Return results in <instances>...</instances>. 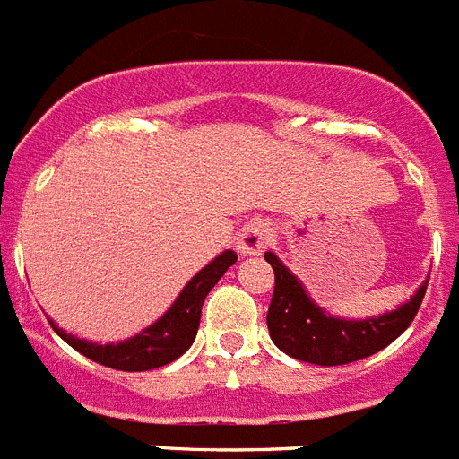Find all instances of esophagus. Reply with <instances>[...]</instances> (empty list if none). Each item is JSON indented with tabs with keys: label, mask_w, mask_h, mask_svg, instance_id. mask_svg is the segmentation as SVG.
<instances>
[{
	"label": "esophagus",
	"mask_w": 459,
	"mask_h": 459,
	"mask_svg": "<svg viewBox=\"0 0 459 459\" xmlns=\"http://www.w3.org/2000/svg\"><path fill=\"white\" fill-rule=\"evenodd\" d=\"M271 238H273V230L268 223L252 221L247 223V226L242 229L240 236H238L236 247L242 256H256V254H261L265 247H268Z\"/></svg>",
	"instance_id": "esophagus-1"
}]
</instances>
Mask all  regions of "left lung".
Listing matches in <instances>:
<instances>
[{
	"label": "left lung",
	"mask_w": 459,
	"mask_h": 459,
	"mask_svg": "<svg viewBox=\"0 0 459 459\" xmlns=\"http://www.w3.org/2000/svg\"><path fill=\"white\" fill-rule=\"evenodd\" d=\"M264 259L275 271V289L265 315L273 342L289 357L317 367L350 364L387 348L411 326L429 282H422L413 299L392 313L352 322L331 317L315 306L303 291L301 282L280 264L275 254L265 252Z\"/></svg>",
	"instance_id": "1"
}]
</instances>
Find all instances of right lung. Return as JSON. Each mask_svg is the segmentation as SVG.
Returning <instances> with one entry per match:
<instances>
[{
    "label": "right lung",
    "instance_id": "add662e5",
    "mask_svg": "<svg viewBox=\"0 0 459 459\" xmlns=\"http://www.w3.org/2000/svg\"><path fill=\"white\" fill-rule=\"evenodd\" d=\"M236 261V252H230V249L217 256L184 287L170 310L158 319L156 325H152L130 341L117 342V345H98V342L69 336L63 329H57L53 322L51 326L76 352L98 361L102 367L118 368V371H149V368L165 367L191 348V342L198 333L200 310H203L205 296Z\"/></svg>",
    "mask_w": 459,
    "mask_h": 459
}]
</instances>
